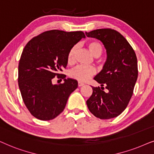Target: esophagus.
<instances>
[{"instance_id": "esophagus-1", "label": "esophagus", "mask_w": 154, "mask_h": 154, "mask_svg": "<svg viewBox=\"0 0 154 154\" xmlns=\"http://www.w3.org/2000/svg\"><path fill=\"white\" fill-rule=\"evenodd\" d=\"M83 85H85V84H83V83H82V82H78V87H82V86H83Z\"/></svg>"}]
</instances>
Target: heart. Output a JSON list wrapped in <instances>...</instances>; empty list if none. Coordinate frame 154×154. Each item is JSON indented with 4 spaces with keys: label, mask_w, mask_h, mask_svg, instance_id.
Wrapping results in <instances>:
<instances>
[{
    "label": "heart",
    "mask_w": 154,
    "mask_h": 154,
    "mask_svg": "<svg viewBox=\"0 0 154 154\" xmlns=\"http://www.w3.org/2000/svg\"><path fill=\"white\" fill-rule=\"evenodd\" d=\"M88 48L91 53L94 57L98 58L101 55L103 52V48L99 43L97 42H90L87 44ZM77 46L75 45L69 51L68 56H67V62L69 63H72L74 60V56L77 51ZM96 73V69L93 67H87L84 65H78L72 69L69 72V76L72 78L76 79V80L80 82H87L92 75Z\"/></svg>",
    "instance_id": "1"
}]
</instances>
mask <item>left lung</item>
I'll return each mask as SVG.
<instances>
[{"instance_id":"obj_1","label":"left lung","mask_w":154,"mask_h":154,"mask_svg":"<svg viewBox=\"0 0 154 154\" xmlns=\"http://www.w3.org/2000/svg\"><path fill=\"white\" fill-rule=\"evenodd\" d=\"M85 34L101 41L107 54L103 69L94 78L101 87H91L93 93L87 105L96 118H116L124 111L132 96L138 77L136 54L126 38L116 30L99 29Z\"/></svg>"}]
</instances>
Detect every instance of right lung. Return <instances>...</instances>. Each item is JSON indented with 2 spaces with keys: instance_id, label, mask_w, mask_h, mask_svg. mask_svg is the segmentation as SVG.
Returning <instances> with one entry per match:
<instances>
[{
  "instance_id": "right-lung-1",
  "label": "right lung",
  "mask_w": 154,
  "mask_h": 154,
  "mask_svg": "<svg viewBox=\"0 0 154 154\" xmlns=\"http://www.w3.org/2000/svg\"><path fill=\"white\" fill-rule=\"evenodd\" d=\"M82 38V32L51 30L33 38L24 47L18 66V85L23 101L33 116L50 120L63 111L77 80L60 74L67 65L70 49ZM58 75L64 83L53 85Z\"/></svg>"
}]
</instances>
